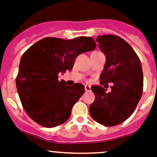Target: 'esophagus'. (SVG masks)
I'll return each mask as SVG.
<instances>
[{"label": "esophagus", "instance_id": "1", "mask_svg": "<svg viewBox=\"0 0 157 157\" xmlns=\"http://www.w3.org/2000/svg\"><path fill=\"white\" fill-rule=\"evenodd\" d=\"M84 89H85L86 91H91V86L85 85V86H84Z\"/></svg>", "mask_w": 157, "mask_h": 157}]
</instances>
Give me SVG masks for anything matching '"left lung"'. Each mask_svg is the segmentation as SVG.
Wrapping results in <instances>:
<instances>
[{
	"mask_svg": "<svg viewBox=\"0 0 157 157\" xmlns=\"http://www.w3.org/2000/svg\"><path fill=\"white\" fill-rule=\"evenodd\" d=\"M106 62L100 76V84L113 83L106 93L101 86L91 87L95 98L89 113L96 121L113 127L126 121L133 113L143 90V73L138 56L131 45L114 35H102L96 39Z\"/></svg>",
	"mask_w": 157,
	"mask_h": 157,
	"instance_id": "left-lung-1",
	"label": "left lung"
}]
</instances>
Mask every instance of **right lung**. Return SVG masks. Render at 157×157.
Returning a JSON list of instances; mask_svg holds the SVG:
<instances>
[{
  "label": "right lung",
  "mask_w": 157,
  "mask_h": 157,
  "mask_svg": "<svg viewBox=\"0 0 157 157\" xmlns=\"http://www.w3.org/2000/svg\"><path fill=\"white\" fill-rule=\"evenodd\" d=\"M92 37L72 40L45 37L24 52L16 77L19 98L31 119L44 128L66 122L73 105L84 93V86L77 83L66 86L59 80V73L72 70L77 56L95 48Z\"/></svg>",
  "instance_id": "obj_1"
}]
</instances>
